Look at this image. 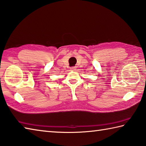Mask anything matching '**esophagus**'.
<instances>
[{
	"label": "esophagus",
	"mask_w": 146,
	"mask_h": 146,
	"mask_svg": "<svg viewBox=\"0 0 146 146\" xmlns=\"http://www.w3.org/2000/svg\"><path fill=\"white\" fill-rule=\"evenodd\" d=\"M71 70H73V71L76 70V67H72L71 68Z\"/></svg>",
	"instance_id": "34e87169"
}]
</instances>
